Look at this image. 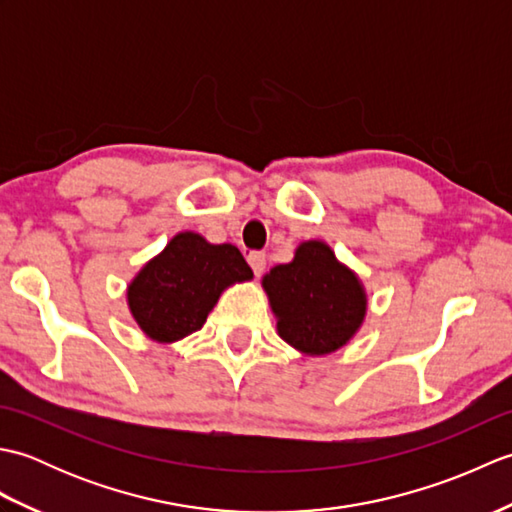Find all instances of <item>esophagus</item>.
Returning <instances> with one entry per match:
<instances>
[{"instance_id":"esophagus-1","label":"esophagus","mask_w":512,"mask_h":512,"mask_svg":"<svg viewBox=\"0 0 512 512\" xmlns=\"http://www.w3.org/2000/svg\"><path fill=\"white\" fill-rule=\"evenodd\" d=\"M248 264H250V268H253L255 277H259L266 270V255L264 253H250Z\"/></svg>"}]
</instances>
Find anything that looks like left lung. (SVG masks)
Instances as JSON below:
<instances>
[{
    "instance_id": "1",
    "label": "left lung",
    "mask_w": 512,
    "mask_h": 512,
    "mask_svg": "<svg viewBox=\"0 0 512 512\" xmlns=\"http://www.w3.org/2000/svg\"><path fill=\"white\" fill-rule=\"evenodd\" d=\"M277 334L303 356H328L350 343L367 314L361 277L323 239H306L288 264L262 277Z\"/></svg>"
}]
</instances>
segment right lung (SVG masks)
Segmentation results:
<instances>
[{
  "label": "right lung",
  "mask_w": 512,
  "mask_h": 512,
  "mask_svg": "<svg viewBox=\"0 0 512 512\" xmlns=\"http://www.w3.org/2000/svg\"><path fill=\"white\" fill-rule=\"evenodd\" d=\"M253 279L233 244L180 231L127 286V308L147 339L171 345L198 332L226 288Z\"/></svg>",
  "instance_id": "obj_1"
}]
</instances>
